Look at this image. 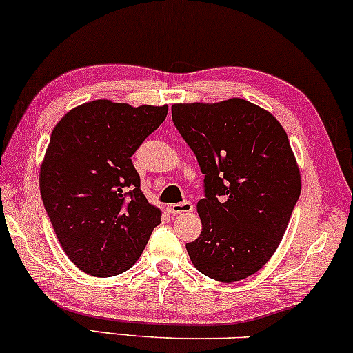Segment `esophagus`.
Listing matches in <instances>:
<instances>
[{"instance_id":"obj_1","label":"esophagus","mask_w":353,"mask_h":353,"mask_svg":"<svg viewBox=\"0 0 353 353\" xmlns=\"http://www.w3.org/2000/svg\"><path fill=\"white\" fill-rule=\"evenodd\" d=\"M168 208L172 215H181V213H190L192 210H194V205L185 200V202H181V203H171Z\"/></svg>"}]
</instances>
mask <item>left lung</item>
I'll use <instances>...</instances> for the list:
<instances>
[{"label": "left lung", "instance_id": "left-lung-1", "mask_svg": "<svg viewBox=\"0 0 353 353\" xmlns=\"http://www.w3.org/2000/svg\"><path fill=\"white\" fill-rule=\"evenodd\" d=\"M172 122L197 156L205 197L192 264L218 282L256 274L274 256L300 199L301 177L287 132L252 102L174 104Z\"/></svg>", "mask_w": 353, "mask_h": 353}]
</instances>
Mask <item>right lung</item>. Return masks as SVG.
<instances>
[{"label":"right lung","mask_w":353,"mask_h":353,"mask_svg":"<svg viewBox=\"0 0 353 353\" xmlns=\"http://www.w3.org/2000/svg\"><path fill=\"white\" fill-rule=\"evenodd\" d=\"M168 105L107 99L71 109L53 128L40 195L61 248L84 274L114 276L135 264L161 210L148 203L132 156Z\"/></svg>","instance_id":"add662e5"}]
</instances>
